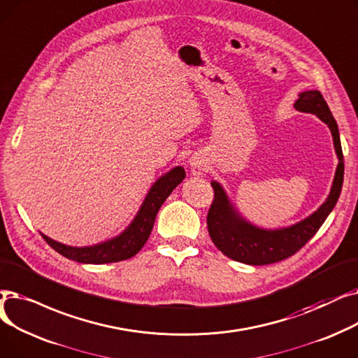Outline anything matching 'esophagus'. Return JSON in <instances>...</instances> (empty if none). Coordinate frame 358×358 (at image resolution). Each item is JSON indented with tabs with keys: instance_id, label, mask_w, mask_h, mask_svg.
<instances>
[{
	"instance_id": "1",
	"label": "esophagus",
	"mask_w": 358,
	"mask_h": 358,
	"mask_svg": "<svg viewBox=\"0 0 358 358\" xmlns=\"http://www.w3.org/2000/svg\"><path fill=\"white\" fill-rule=\"evenodd\" d=\"M189 166H191V172L195 176H202L203 172H206V166H203V162L198 157H194L189 160Z\"/></svg>"
}]
</instances>
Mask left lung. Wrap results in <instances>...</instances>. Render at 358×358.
I'll return each instance as SVG.
<instances>
[{
  "mask_svg": "<svg viewBox=\"0 0 358 358\" xmlns=\"http://www.w3.org/2000/svg\"><path fill=\"white\" fill-rule=\"evenodd\" d=\"M294 109L304 113L316 115L331 129L334 147L338 157L331 192L327 201L309 217L296 224L281 229H262L255 226L233 206L227 192L217 180H211L214 188V201L210 207L207 226L211 241L233 261L248 265H268L285 258H290L308 243L327 217L334 210L343 189L344 180V156L339 140V131L329 106L317 90L299 93Z\"/></svg>",
  "mask_w": 358,
  "mask_h": 358,
  "instance_id": "8db88e82",
  "label": "left lung"
}]
</instances>
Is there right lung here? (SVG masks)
Segmentation results:
<instances>
[{"instance_id": "1", "label": "right lung", "mask_w": 358, "mask_h": 358, "mask_svg": "<svg viewBox=\"0 0 358 358\" xmlns=\"http://www.w3.org/2000/svg\"><path fill=\"white\" fill-rule=\"evenodd\" d=\"M185 176L186 173L182 166H176L163 176H160L150 188L137 215L134 217L129 226L121 234L112 237L109 241L93 246L77 248L59 243L42 233L41 234L50 248L61 253L62 257L76 262L110 264L129 259L134 255H137L145 245L163 202L185 179Z\"/></svg>"}]
</instances>
